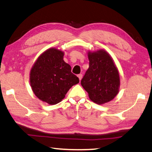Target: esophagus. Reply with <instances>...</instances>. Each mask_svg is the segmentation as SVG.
<instances>
[{"mask_svg":"<svg viewBox=\"0 0 152 152\" xmlns=\"http://www.w3.org/2000/svg\"><path fill=\"white\" fill-rule=\"evenodd\" d=\"M77 77H79V81H81V79H82V77H83V75H82V74H79L78 75H77Z\"/></svg>","mask_w":152,"mask_h":152,"instance_id":"34e87169","label":"esophagus"}]
</instances>
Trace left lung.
<instances>
[{"label":"left lung","mask_w":152,"mask_h":152,"mask_svg":"<svg viewBox=\"0 0 152 152\" xmlns=\"http://www.w3.org/2000/svg\"><path fill=\"white\" fill-rule=\"evenodd\" d=\"M89 66L81 84L92 102L104 104L119 93L120 78L113 58L105 50L88 52Z\"/></svg>","instance_id":"1"}]
</instances>
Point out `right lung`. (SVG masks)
Returning <instances> with one entry per match:
<instances>
[{
    "label": "right lung",
    "mask_w": 152,
    "mask_h": 152,
    "mask_svg": "<svg viewBox=\"0 0 152 152\" xmlns=\"http://www.w3.org/2000/svg\"><path fill=\"white\" fill-rule=\"evenodd\" d=\"M63 56V51L50 48L39 56L30 71L32 90L37 98L48 104L61 102L69 89L79 82Z\"/></svg>",
    "instance_id": "right-lung-1"
}]
</instances>
